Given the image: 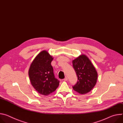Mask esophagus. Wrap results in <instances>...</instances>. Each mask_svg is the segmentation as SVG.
<instances>
[{
	"mask_svg": "<svg viewBox=\"0 0 123 123\" xmlns=\"http://www.w3.org/2000/svg\"><path fill=\"white\" fill-rule=\"evenodd\" d=\"M68 80V78H67V77H65V78L63 79V80H64V81H66V80Z\"/></svg>",
	"mask_w": 123,
	"mask_h": 123,
	"instance_id": "34e87169",
	"label": "esophagus"
}]
</instances>
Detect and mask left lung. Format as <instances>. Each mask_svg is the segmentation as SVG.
I'll return each mask as SVG.
<instances>
[{"instance_id": "1", "label": "left lung", "mask_w": 123, "mask_h": 123, "mask_svg": "<svg viewBox=\"0 0 123 123\" xmlns=\"http://www.w3.org/2000/svg\"><path fill=\"white\" fill-rule=\"evenodd\" d=\"M78 77L77 84L73 89L80 94L90 92L96 85L98 73L93 64L85 54H81L72 61Z\"/></svg>"}]
</instances>
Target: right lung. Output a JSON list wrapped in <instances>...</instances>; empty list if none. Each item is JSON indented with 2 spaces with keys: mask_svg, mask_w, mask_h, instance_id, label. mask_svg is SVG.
<instances>
[{
  "mask_svg": "<svg viewBox=\"0 0 123 123\" xmlns=\"http://www.w3.org/2000/svg\"><path fill=\"white\" fill-rule=\"evenodd\" d=\"M53 59L47 51H41L33 61L28 71L32 86L38 93L44 96L54 92L59 86L51 64Z\"/></svg>",
  "mask_w": 123,
  "mask_h": 123,
  "instance_id": "1",
  "label": "right lung"
}]
</instances>
